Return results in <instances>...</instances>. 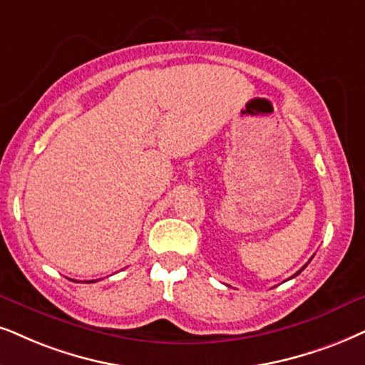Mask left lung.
Listing matches in <instances>:
<instances>
[{
    "label": "left lung",
    "mask_w": 365,
    "mask_h": 365,
    "mask_svg": "<svg viewBox=\"0 0 365 365\" xmlns=\"http://www.w3.org/2000/svg\"><path fill=\"white\" fill-rule=\"evenodd\" d=\"M305 267H307V264H305V266H303V267H302V269H299V271H298V273H297V274H294V276H298L299 273H302V271H303V269H305ZM294 276H292V278H294Z\"/></svg>",
    "instance_id": "1"
}]
</instances>
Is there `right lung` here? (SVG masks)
Segmentation results:
<instances>
[{
    "label": "right lung",
    "instance_id": "obj_1",
    "mask_svg": "<svg viewBox=\"0 0 365 365\" xmlns=\"http://www.w3.org/2000/svg\"><path fill=\"white\" fill-rule=\"evenodd\" d=\"M86 283H94V281H86Z\"/></svg>",
    "mask_w": 365,
    "mask_h": 365
}]
</instances>
